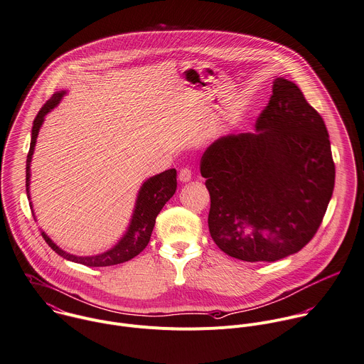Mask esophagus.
<instances>
[{
    "instance_id": "esophagus-1",
    "label": "esophagus",
    "mask_w": 364,
    "mask_h": 364,
    "mask_svg": "<svg viewBox=\"0 0 364 364\" xmlns=\"http://www.w3.org/2000/svg\"><path fill=\"white\" fill-rule=\"evenodd\" d=\"M191 178H192V172H191L189 168H182L179 171V181L181 182H189Z\"/></svg>"
}]
</instances>
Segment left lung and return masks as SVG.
Instances as JSON below:
<instances>
[{"mask_svg":"<svg viewBox=\"0 0 364 364\" xmlns=\"http://www.w3.org/2000/svg\"><path fill=\"white\" fill-rule=\"evenodd\" d=\"M257 134L228 135L202 155L213 242L245 262L297 253L316 235L334 188V162L320 114L300 88L273 82Z\"/></svg>","mask_w":364,"mask_h":364,"instance_id":"left-lung-1","label":"left lung"}]
</instances>
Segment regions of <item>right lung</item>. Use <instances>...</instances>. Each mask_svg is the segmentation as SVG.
<instances>
[{
	"instance_id": "1",
	"label": "right lung",
	"mask_w": 364,
	"mask_h": 364,
	"mask_svg": "<svg viewBox=\"0 0 364 364\" xmlns=\"http://www.w3.org/2000/svg\"><path fill=\"white\" fill-rule=\"evenodd\" d=\"M63 95H64V92L54 94L53 98L48 100L43 105V108L40 109V112L37 114V117L34 119L31 145H30V151H28V155H27V168H26L27 169V178H26L27 193H28L30 176H31L30 165H31V159H33L38 131H40V128L44 122V117L53 108H55L60 104ZM175 191H176V171L175 169H168V171L148 179L142 185V188L138 193L134 216H132V220H131V225H129V229H128L127 235L119 240V243L115 247H112L111 250H108L102 255L75 256V255L67 253L65 250L60 249L44 232L41 235H43L44 240L48 243V246L55 253H58L60 256H63L67 260L81 263V264H85V266H90V267H104V266L119 264V263L131 260L132 257L139 255L146 247V245L149 243L154 226H155L156 216L161 212V209L164 208V205L173 196ZM28 199H30V195H28Z\"/></svg>"
}]
</instances>
